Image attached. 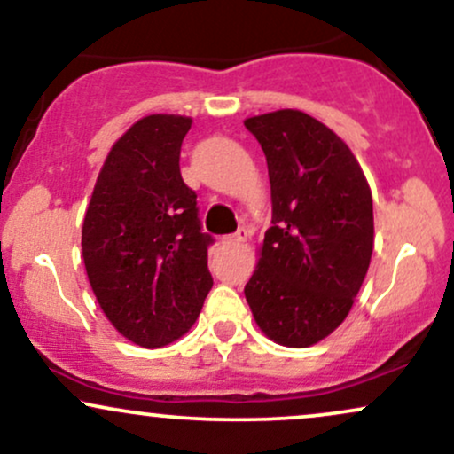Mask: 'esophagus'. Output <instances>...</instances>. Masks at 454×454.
Returning <instances> with one entry per match:
<instances>
[{"instance_id": "34e87169", "label": "esophagus", "mask_w": 454, "mask_h": 454, "mask_svg": "<svg viewBox=\"0 0 454 454\" xmlns=\"http://www.w3.org/2000/svg\"><path fill=\"white\" fill-rule=\"evenodd\" d=\"M247 237H249V232L245 231V228H239V231L234 232V234H228V237H223L222 243H226V245H239V243L247 241Z\"/></svg>"}]
</instances>
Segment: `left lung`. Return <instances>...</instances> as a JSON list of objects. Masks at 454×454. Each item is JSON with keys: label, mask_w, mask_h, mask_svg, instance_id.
I'll use <instances>...</instances> for the list:
<instances>
[{"label": "left lung", "mask_w": 454, "mask_h": 454, "mask_svg": "<svg viewBox=\"0 0 454 454\" xmlns=\"http://www.w3.org/2000/svg\"><path fill=\"white\" fill-rule=\"evenodd\" d=\"M269 166L273 226L245 299L264 335L314 346L346 320L373 252L372 190L348 145L301 111L245 119Z\"/></svg>", "instance_id": "8db88e82"}]
</instances>
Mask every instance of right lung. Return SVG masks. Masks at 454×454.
Returning <instances> with one entry per match:
<instances>
[{
	"mask_svg": "<svg viewBox=\"0 0 454 454\" xmlns=\"http://www.w3.org/2000/svg\"><path fill=\"white\" fill-rule=\"evenodd\" d=\"M192 119L149 114L113 145L82 222V260L111 325L143 348L179 340L196 322L213 278L211 234L179 155Z\"/></svg>",
	"mask_w": 454,
	"mask_h": 454,
	"instance_id": "add662e5",
	"label": "right lung"
}]
</instances>
